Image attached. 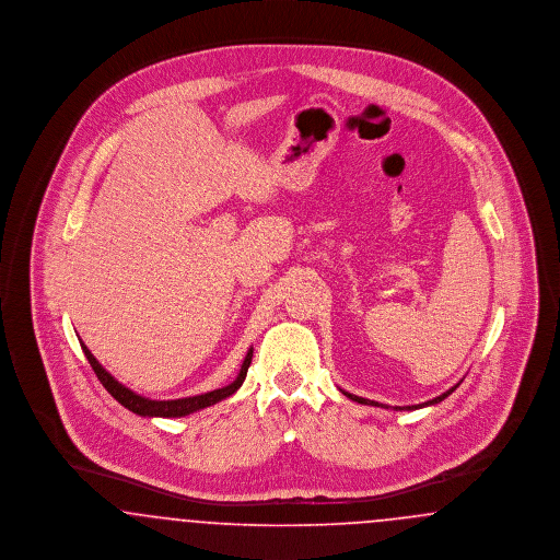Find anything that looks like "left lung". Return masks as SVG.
Wrapping results in <instances>:
<instances>
[{"mask_svg": "<svg viewBox=\"0 0 560 560\" xmlns=\"http://www.w3.org/2000/svg\"><path fill=\"white\" fill-rule=\"evenodd\" d=\"M459 384H455L453 388H450L447 393H443V395H439L436 399L427 400V402H420V405H407V407H395L397 411H400V409H407V411H411V409H422V407H428V405H436V402H441L443 399H447L450 395H452L453 390L457 388ZM342 395H347L348 399L350 400H357V402H361V405H375V407H386V405H380V402H375V400L370 399H363V397H357V395H350V393H347V390H342ZM388 409V407H386Z\"/></svg>", "mask_w": 560, "mask_h": 560, "instance_id": "8db88e82", "label": "left lung"}]
</instances>
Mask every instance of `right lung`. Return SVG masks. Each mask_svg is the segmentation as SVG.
<instances>
[{
  "instance_id": "obj_1",
  "label": "right lung",
  "mask_w": 560,
  "mask_h": 560,
  "mask_svg": "<svg viewBox=\"0 0 560 560\" xmlns=\"http://www.w3.org/2000/svg\"><path fill=\"white\" fill-rule=\"evenodd\" d=\"M83 348V354L88 359V363L92 365V370L96 373V377L101 380V384L108 390V395L117 402H121L126 409H130L138 416H149V418H183L188 413H195L203 407H210L215 405L218 400L226 399L231 397L233 393L240 390L245 375H247V368L252 363V354L254 350L249 348L245 359H243V365H241L240 375L235 377V382H231L229 386H222V388H215L212 393H206V395H197V397H187V399H174V400H153L147 399V397H140L136 395L130 388H126L124 384H119L110 373L96 361V357L88 350V347L81 342Z\"/></svg>"
}]
</instances>
